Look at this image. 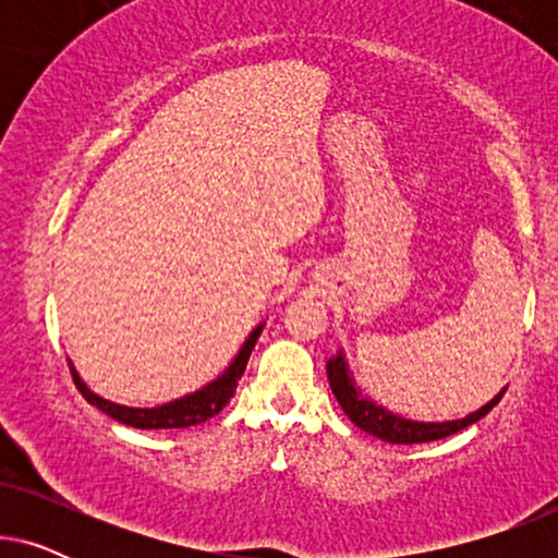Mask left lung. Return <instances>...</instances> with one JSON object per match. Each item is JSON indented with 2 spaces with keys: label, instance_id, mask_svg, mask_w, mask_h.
<instances>
[{
  "label": "left lung",
  "instance_id": "8db88e82",
  "mask_svg": "<svg viewBox=\"0 0 558 558\" xmlns=\"http://www.w3.org/2000/svg\"><path fill=\"white\" fill-rule=\"evenodd\" d=\"M325 368L335 399H338L340 409L345 411L350 422H353L357 429L368 432L373 437L384 441H391V445H422V441L445 439L449 434L462 432L464 426L480 422L487 411L498 407L502 393H506V388H500V393H495L485 407H480L477 411H472V414L462 418H452V422H416V418L393 414V411L386 409L384 403L371 399V396L357 386L353 371H350L345 350L342 348L335 355L327 357Z\"/></svg>",
  "mask_w": 558,
  "mask_h": 558
}]
</instances>
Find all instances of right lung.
I'll list each match as a JSON object with an SVG mask.
<instances>
[{
	"mask_svg": "<svg viewBox=\"0 0 558 558\" xmlns=\"http://www.w3.org/2000/svg\"><path fill=\"white\" fill-rule=\"evenodd\" d=\"M264 325L266 323H258L254 330L248 332V338L243 340L239 353L233 355V361L226 365L223 373H218L216 378L197 388V391L180 396V399H174V401L159 403V407H151V409L124 407V403H113L109 399H104V396L90 391V388L86 386V380L81 378V373L75 371L73 361H68V365H71L75 386H78V391L86 396V401L94 403L96 409H101L104 414L117 418V422L134 426V429H185V426L208 422V418L216 416L218 411L233 399L243 371H246L251 350H254L258 335H262V330H264Z\"/></svg>",
	"mask_w": 558,
	"mask_h": 558,
	"instance_id": "obj_1",
	"label": "right lung"
}]
</instances>
